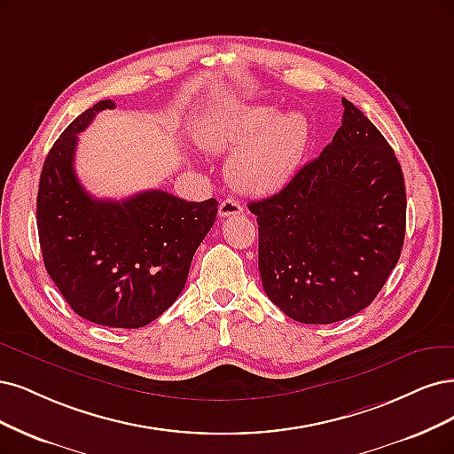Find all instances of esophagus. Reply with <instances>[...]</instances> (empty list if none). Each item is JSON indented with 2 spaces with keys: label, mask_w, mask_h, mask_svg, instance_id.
Listing matches in <instances>:
<instances>
[{
  "label": "esophagus",
  "mask_w": 454,
  "mask_h": 454,
  "mask_svg": "<svg viewBox=\"0 0 454 454\" xmlns=\"http://www.w3.org/2000/svg\"><path fill=\"white\" fill-rule=\"evenodd\" d=\"M244 210H242V205L237 200V199H225L222 200L220 205V215L222 217H229V215H240Z\"/></svg>",
  "instance_id": "1"
}]
</instances>
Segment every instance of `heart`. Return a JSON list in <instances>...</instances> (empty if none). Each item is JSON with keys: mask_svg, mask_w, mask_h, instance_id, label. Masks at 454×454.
<instances>
[{"mask_svg": "<svg viewBox=\"0 0 454 454\" xmlns=\"http://www.w3.org/2000/svg\"><path fill=\"white\" fill-rule=\"evenodd\" d=\"M308 137V120L301 113L278 114L270 106L217 111L193 133L200 150H235L227 161V178L249 195H270L286 187L302 163Z\"/></svg>", "mask_w": 454, "mask_h": 454, "instance_id": "heart-1", "label": "heart"}]
</instances>
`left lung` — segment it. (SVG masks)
Returning <instances> with one entry per match:
<instances>
[{
    "label": "left lung",
    "instance_id": "1",
    "mask_svg": "<svg viewBox=\"0 0 454 454\" xmlns=\"http://www.w3.org/2000/svg\"><path fill=\"white\" fill-rule=\"evenodd\" d=\"M341 126L279 193L249 202L264 293L299 323L348 319L376 299L402 254L405 185L380 129L341 99Z\"/></svg>",
    "mask_w": 454,
    "mask_h": 454
}]
</instances>
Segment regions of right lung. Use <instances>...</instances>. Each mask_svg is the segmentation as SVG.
<instances>
[{"label":"right lung","mask_w":454,"mask_h":454,"mask_svg":"<svg viewBox=\"0 0 454 454\" xmlns=\"http://www.w3.org/2000/svg\"><path fill=\"white\" fill-rule=\"evenodd\" d=\"M105 99L74 118L46 155L37 193L44 269L74 314L114 328L158 319L182 293L212 229L215 199L190 202L161 190L96 199L74 173V150Z\"/></svg>","instance_id":"add662e5"}]
</instances>
